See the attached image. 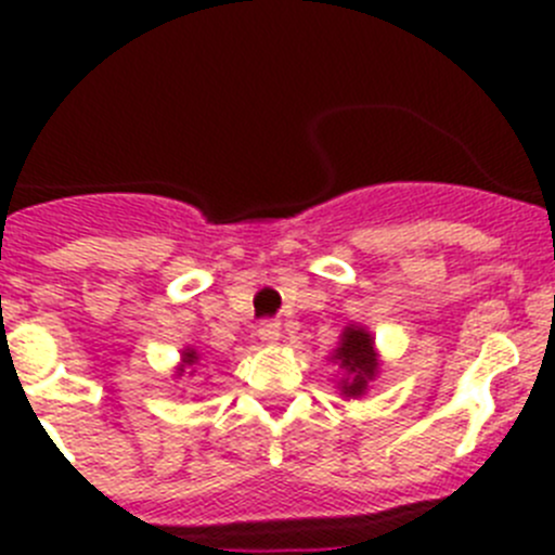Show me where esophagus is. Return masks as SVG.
I'll use <instances>...</instances> for the list:
<instances>
[{"label": "esophagus", "mask_w": 555, "mask_h": 555, "mask_svg": "<svg viewBox=\"0 0 555 555\" xmlns=\"http://www.w3.org/2000/svg\"><path fill=\"white\" fill-rule=\"evenodd\" d=\"M257 335H260L262 344L276 346L279 340H282V324H279V322H262L260 330H257Z\"/></svg>", "instance_id": "1"}]
</instances>
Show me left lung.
<instances>
[{
	"label": "left lung",
	"instance_id": "8db88e82",
	"mask_svg": "<svg viewBox=\"0 0 555 555\" xmlns=\"http://www.w3.org/2000/svg\"><path fill=\"white\" fill-rule=\"evenodd\" d=\"M333 365H338V391L346 400H360L367 395L371 384L376 382L382 357H378L376 338L365 324H346L340 333L338 346L327 357Z\"/></svg>",
	"mask_w": 555,
	"mask_h": 555
}]
</instances>
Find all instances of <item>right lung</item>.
I'll list each match as a JSON object with an SVG mask.
<instances>
[{"label": "right lung", "instance_id": "add662e5", "mask_svg": "<svg viewBox=\"0 0 555 555\" xmlns=\"http://www.w3.org/2000/svg\"><path fill=\"white\" fill-rule=\"evenodd\" d=\"M201 362V354L195 346H184L182 354H179V365L177 371H173V376L182 378V376H195V365Z\"/></svg>", "mask_w": 555, "mask_h": 555}]
</instances>
